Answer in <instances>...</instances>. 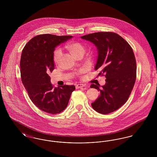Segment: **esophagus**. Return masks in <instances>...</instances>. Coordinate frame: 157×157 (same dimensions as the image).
I'll list each match as a JSON object with an SVG mask.
<instances>
[{
  "label": "esophagus",
  "mask_w": 157,
  "mask_h": 157,
  "mask_svg": "<svg viewBox=\"0 0 157 157\" xmlns=\"http://www.w3.org/2000/svg\"><path fill=\"white\" fill-rule=\"evenodd\" d=\"M85 86V85L82 84V83H79V84H77L76 85V89H79V88H82Z\"/></svg>",
  "instance_id": "34e87169"
}]
</instances>
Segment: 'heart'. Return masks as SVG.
Here are the masks:
<instances>
[{"label": "heart", "mask_w": 157, "mask_h": 157, "mask_svg": "<svg viewBox=\"0 0 157 157\" xmlns=\"http://www.w3.org/2000/svg\"><path fill=\"white\" fill-rule=\"evenodd\" d=\"M65 48L75 58L79 55H82L85 52V47L82 42L79 41H70L65 45ZM62 56L61 51L58 49H56L53 55V59L56 64H58L60 58ZM82 71L78 72V75H80Z\"/></svg>", "instance_id": "obj_1"}]
</instances>
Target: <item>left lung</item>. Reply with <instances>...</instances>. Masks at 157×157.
Wrapping results in <instances>:
<instances>
[{
    "label": "left lung",
    "instance_id": "left-lung-1",
    "mask_svg": "<svg viewBox=\"0 0 157 157\" xmlns=\"http://www.w3.org/2000/svg\"><path fill=\"white\" fill-rule=\"evenodd\" d=\"M81 38L97 47L95 70H99L98 75L106 78L101 90L98 85H90L91 88L100 91L99 97L91 104L92 107L102 114L113 112L127 102L134 86L136 66L133 50L123 37L112 32H95Z\"/></svg>",
    "mask_w": 157,
    "mask_h": 157
}]
</instances>
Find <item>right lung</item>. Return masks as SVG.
Wrapping results in <instances>:
<instances>
[{
  "label": "right lung",
  "instance_id": "obj_1",
  "mask_svg": "<svg viewBox=\"0 0 157 157\" xmlns=\"http://www.w3.org/2000/svg\"><path fill=\"white\" fill-rule=\"evenodd\" d=\"M72 36L42 34L31 39L23 49L20 62L22 82L30 100L44 112L56 114L67 107L74 85L54 87L48 75L54 67L55 47Z\"/></svg>",
  "mask_w": 157,
  "mask_h": 157
}]
</instances>
